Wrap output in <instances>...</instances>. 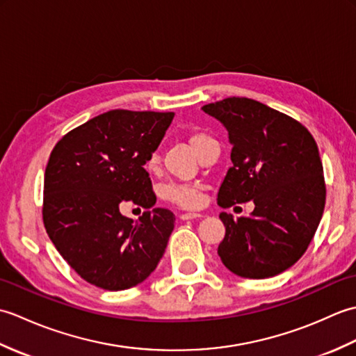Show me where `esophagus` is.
Listing matches in <instances>:
<instances>
[{
    "mask_svg": "<svg viewBox=\"0 0 356 356\" xmlns=\"http://www.w3.org/2000/svg\"><path fill=\"white\" fill-rule=\"evenodd\" d=\"M197 217H202V214L200 213H184V214H180V218H182V220H190V218H197Z\"/></svg>",
    "mask_w": 356,
    "mask_h": 356,
    "instance_id": "1",
    "label": "esophagus"
}]
</instances>
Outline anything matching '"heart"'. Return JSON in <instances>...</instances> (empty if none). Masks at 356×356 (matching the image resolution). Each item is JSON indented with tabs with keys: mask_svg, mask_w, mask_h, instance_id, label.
<instances>
[{
	"mask_svg": "<svg viewBox=\"0 0 356 356\" xmlns=\"http://www.w3.org/2000/svg\"><path fill=\"white\" fill-rule=\"evenodd\" d=\"M216 142L209 134L203 131H195L190 136V143L194 148L195 153L207 147L208 143ZM157 162V156L153 154L149 159L148 166H154ZM163 197L172 203H176L179 207L184 208H195L200 205L202 202V188L199 184H168L163 186L162 190Z\"/></svg>",
	"mask_w": 356,
	"mask_h": 356,
	"instance_id": "b5f03b06",
	"label": "heart"
}]
</instances>
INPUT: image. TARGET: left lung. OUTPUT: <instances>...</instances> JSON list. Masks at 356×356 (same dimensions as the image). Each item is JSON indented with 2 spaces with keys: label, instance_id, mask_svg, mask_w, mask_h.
I'll use <instances>...</instances> for the list:
<instances>
[{
  "label": "left lung",
  "instance_id": "8db88e82",
  "mask_svg": "<svg viewBox=\"0 0 356 356\" xmlns=\"http://www.w3.org/2000/svg\"><path fill=\"white\" fill-rule=\"evenodd\" d=\"M202 110L220 120L232 145L217 203L255 205L249 217L220 214L226 232L217 252L238 277L282 274L306 252L326 203L316 142L298 120L248 97H226Z\"/></svg>",
  "mask_w": 356,
  "mask_h": 356
}]
</instances>
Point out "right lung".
<instances>
[{"label": "right lung", "mask_w": 356, "mask_h": 356, "mask_svg": "<svg viewBox=\"0 0 356 356\" xmlns=\"http://www.w3.org/2000/svg\"><path fill=\"white\" fill-rule=\"evenodd\" d=\"M174 113L111 110L67 133L44 174L42 220L63 259L90 284L124 291L161 261L174 229L170 209L143 168ZM127 201L147 211L134 222L120 214Z\"/></svg>", "instance_id": "right-lung-1"}]
</instances>
